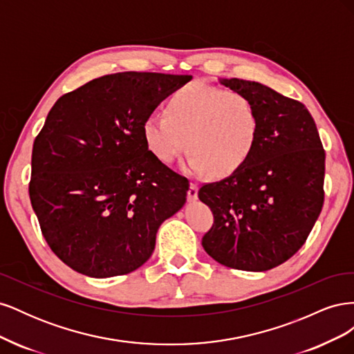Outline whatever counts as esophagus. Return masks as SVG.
Here are the masks:
<instances>
[{
	"mask_svg": "<svg viewBox=\"0 0 354 354\" xmlns=\"http://www.w3.org/2000/svg\"><path fill=\"white\" fill-rule=\"evenodd\" d=\"M198 185L195 183H190V187H189V192H187V198L189 201H196L198 199Z\"/></svg>",
	"mask_w": 354,
	"mask_h": 354,
	"instance_id": "34e87169",
	"label": "esophagus"
}]
</instances>
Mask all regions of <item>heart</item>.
<instances>
[{"instance_id": "heart-1", "label": "heart", "mask_w": 354, "mask_h": 354, "mask_svg": "<svg viewBox=\"0 0 354 354\" xmlns=\"http://www.w3.org/2000/svg\"><path fill=\"white\" fill-rule=\"evenodd\" d=\"M165 114L146 118L145 145L162 164H173L189 149V174L202 176L209 169L218 177L238 173L259 143V111L238 91L189 84L171 95Z\"/></svg>"}]
</instances>
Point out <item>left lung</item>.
<instances>
[{
  "instance_id": "obj_1",
  "label": "left lung",
  "mask_w": 354,
  "mask_h": 354,
  "mask_svg": "<svg viewBox=\"0 0 354 354\" xmlns=\"http://www.w3.org/2000/svg\"><path fill=\"white\" fill-rule=\"evenodd\" d=\"M218 81L255 104L261 127L246 165L198 192L214 214L202 246L223 266L266 272L301 248L322 211L325 151L303 103L255 81Z\"/></svg>"
}]
</instances>
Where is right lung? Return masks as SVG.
Masks as SVG:
<instances>
[{
	"instance_id": "add662e5",
	"label": "right lung",
	"mask_w": 354,
	"mask_h": 354,
	"mask_svg": "<svg viewBox=\"0 0 354 354\" xmlns=\"http://www.w3.org/2000/svg\"><path fill=\"white\" fill-rule=\"evenodd\" d=\"M192 75L120 72L55 103L32 149L29 198L59 259L90 277L134 272L183 208L189 181L158 160L142 127Z\"/></svg>"
}]
</instances>
